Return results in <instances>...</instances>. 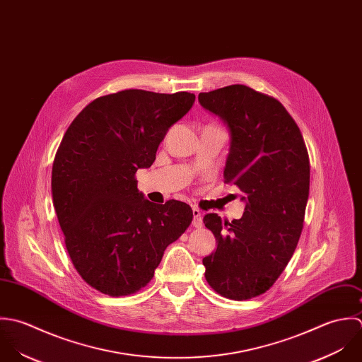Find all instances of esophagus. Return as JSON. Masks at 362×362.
<instances>
[{
	"instance_id": "obj_1",
	"label": "esophagus",
	"mask_w": 362,
	"mask_h": 362,
	"mask_svg": "<svg viewBox=\"0 0 362 362\" xmlns=\"http://www.w3.org/2000/svg\"><path fill=\"white\" fill-rule=\"evenodd\" d=\"M193 226H196V228L203 226V216L199 209H193Z\"/></svg>"
}]
</instances>
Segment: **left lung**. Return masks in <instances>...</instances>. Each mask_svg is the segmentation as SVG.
Returning a JSON list of instances; mask_svg holds the SVG:
<instances>
[{
    "instance_id": "1",
    "label": "left lung",
    "mask_w": 362,
    "mask_h": 362,
    "mask_svg": "<svg viewBox=\"0 0 362 362\" xmlns=\"http://www.w3.org/2000/svg\"><path fill=\"white\" fill-rule=\"evenodd\" d=\"M199 102L229 129L223 179L246 202L240 219L203 218L218 242L203 259L206 280L225 298L250 299L277 281L298 245L309 197L308 149L273 96L238 83L202 92Z\"/></svg>"
}]
</instances>
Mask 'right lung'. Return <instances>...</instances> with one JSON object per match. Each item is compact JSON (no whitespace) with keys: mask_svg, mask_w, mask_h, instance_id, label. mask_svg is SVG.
Instances as JSON below:
<instances>
[{"mask_svg":"<svg viewBox=\"0 0 362 362\" xmlns=\"http://www.w3.org/2000/svg\"><path fill=\"white\" fill-rule=\"evenodd\" d=\"M194 99L126 89L90 102L67 129L53 162V204L74 267L92 288L110 296L140 291L192 223L189 204L144 199L136 172L152 165Z\"/></svg>","mask_w":362,"mask_h":362,"instance_id":"right-lung-1","label":"right lung"}]
</instances>
